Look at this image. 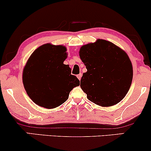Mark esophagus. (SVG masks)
<instances>
[{
	"label": "esophagus",
	"mask_w": 151,
	"mask_h": 151,
	"mask_svg": "<svg viewBox=\"0 0 151 151\" xmlns=\"http://www.w3.org/2000/svg\"><path fill=\"white\" fill-rule=\"evenodd\" d=\"M81 76H82V74H81V73H80V74H77V78L78 79H79V80L80 81L81 80Z\"/></svg>",
	"instance_id": "obj_1"
}]
</instances>
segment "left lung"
<instances>
[{"label": "left lung", "mask_w": 151, "mask_h": 151, "mask_svg": "<svg viewBox=\"0 0 151 151\" xmlns=\"http://www.w3.org/2000/svg\"><path fill=\"white\" fill-rule=\"evenodd\" d=\"M79 57L87 70L83 74L80 86L89 101L106 107L125 97L132 82L133 67L124 50L99 39L81 47Z\"/></svg>", "instance_id": "obj_1"}]
</instances>
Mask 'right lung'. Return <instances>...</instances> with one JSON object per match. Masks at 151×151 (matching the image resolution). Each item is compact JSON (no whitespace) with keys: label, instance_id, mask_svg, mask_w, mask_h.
<instances>
[{"label":"right lung","instance_id":"obj_1","mask_svg":"<svg viewBox=\"0 0 151 151\" xmlns=\"http://www.w3.org/2000/svg\"><path fill=\"white\" fill-rule=\"evenodd\" d=\"M62 45L45 44L36 49L24 67L22 82L32 101L40 106L54 109L67 101L79 80L63 63L67 57Z\"/></svg>","mask_w":151,"mask_h":151}]
</instances>
